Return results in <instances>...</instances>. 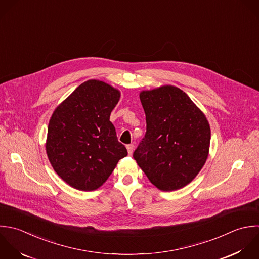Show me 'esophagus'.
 Returning <instances> with one entry per match:
<instances>
[{"mask_svg": "<svg viewBox=\"0 0 259 259\" xmlns=\"http://www.w3.org/2000/svg\"><path fill=\"white\" fill-rule=\"evenodd\" d=\"M126 148H127L128 154H129V155H132V153H133V149H134V145H133V144H129V145H127V146H126Z\"/></svg>", "mask_w": 259, "mask_h": 259, "instance_id": "34e87169", "label": "esophagus"}]
</instances>
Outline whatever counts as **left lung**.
<instances>
[{
  "label": "left lung",
  "instance_id": "left-lung-1",
  "mask_svg": "<svg viewBox=\"0 0 259 259\" xmlns=\"http://www.w3.org/2000/svg\"><path fill=\"white\" fill-rule=\"evenodd\" d=\"M146 134L133 153L139 167L158 190L189 185L209 155L211 129L205 114L175 85L140 92Z\"/></svg>",
  "mask_w": 259,
  "mask_h": 259
}]
</instances>
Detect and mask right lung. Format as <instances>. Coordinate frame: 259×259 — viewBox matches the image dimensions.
<instances>
[{
    "instance_id": "1",
    "label": "right lung",
    "mask_w": 259,
    "mask_h": 259,
    "mask_svg": "<svg viewBox=\"0 0 259 259\" xmlns=\"http://www.w3.org/2000/svg\"><path fill=\"white\" fill-rule=\"evenodd\" d=\"M121 93L98 79L78 85L51 115L46 154L55 172L71 188L99 189L127 156L110 115Z\"/></svg>"
}]
</instances>
